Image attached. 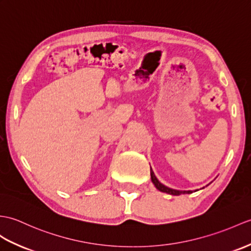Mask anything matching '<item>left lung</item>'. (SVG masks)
Returning <instances> with one entry per match:
<instances>
[{
    "label": "left lung",
    "instance_id": "8db88e82",
    "mask_svg": "<svg viewBox=\"0 0 251 251\" xmlns=\"http://www.w3.org/2000/svg\"><path fill=\"white\" fill-rule=\"evenodd\" d=\"M151 179H152V182H153L154 186L157 189H158L161 192H166V194H169V195L179 196V195H185V194H191V192H192V190H176V189H172V188L167 187V186H165L164 184H161L158 180V178L155 176L152 168H151ZM203 188H204V187H203Z\"/></svg>",
    "mask_w": 251,
    "mask_h": 251
}]
</instances>
